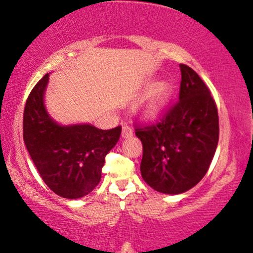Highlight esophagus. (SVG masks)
I'll list each match as a JSON object with an SVG mask.
<instances>
[{
  "mask_svg": "<svg viewBox=\"0 0 253 253\" xmlns=\"http://www.w3.org/2000/svg\"><path fill=\"white\" fill-rule=\"evenodd\" d=\"M132 134H133L132 127L128 126V125H124V127H123V136H124V138H128V136H130Z\"/></svg>",
  "mask_w": 253,
  "mask_h": 253,
  "instance_id": "34e87169",
  "label": "esophagus"
}]
</instances>
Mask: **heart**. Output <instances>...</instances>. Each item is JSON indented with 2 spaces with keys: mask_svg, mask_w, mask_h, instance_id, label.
Masks as SVG:
<instances>
[{
  "mask_svg": "<svg viewBox=\"0 0 253 253\" xmlns=\"http://www.w3.org/2000/svg\"><path fill=\"white\" fill-rule=\"evenodd\" d=\"M171 94H172V86L169 83H159L151 89V91L145 97L143 103L140 104L141 114L144 117L152 119L161 114V112L165 108L169 102Z\"/></svg>",
  "mask_w": 253,
  "mask_h": 253,
  "instance_id": "obj_1",
  "label": "heart"
}]
</instances>
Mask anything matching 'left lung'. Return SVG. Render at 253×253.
Masks as SVG:
<instances>
[{"label": "left lung", "mask_w": 253, "mask_h": 253, "mask_svg": "<svg viewBox=\"0 0 253 253\" xmlns=\"http://www.w3.org/2000/svg\"><path fill=\"white\" fill-rule=\"evenodd\" d=\"M181 68L177 102L151 124L135 123L143 144L140 171L152 189L181 194L207 173L219 141V115L210 89L193 69Z\"/></svg>", "instance_id": "obj_1"}]
</instances>
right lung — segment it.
Segmentation results:
<instances>
[{"label": "right lung", "instance_id": "right-lung-1", "mask_svg": "<svg viewBox=\"0 0 253 253\" xmlns=\"http://www.w3.org/2000/svg\"><path fill=\"white\" fill-rule=\"evenodd\" d=\"M45 75L28 95L24 110V141L45 184L57 195L80 199L100 183L107 153L118 143L121 126H60L43 106Z\"/></svg>", "mask_w": 253, "mask_h": 253}]
</instances>
